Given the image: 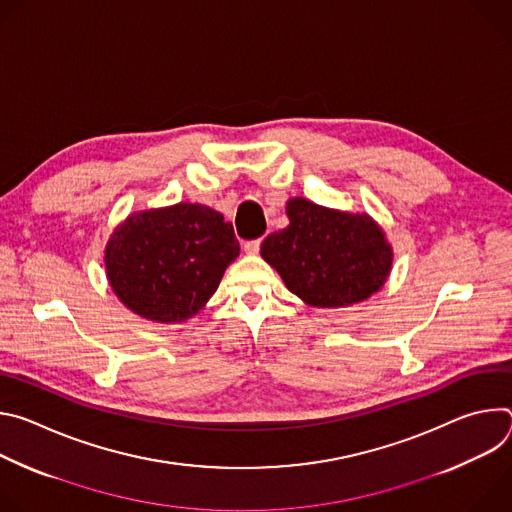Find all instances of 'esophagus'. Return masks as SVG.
<instances>
[{"label":"esophagus","mask_w":512,"mask_h":512,"mask_svg":"<svg viewBox=\"0 0 512 512\" xmlns=\"http://www.w3.org/2000/svg\"><path fill=\"white\" fill-rule=\"evenodd\" d=\"M243 249H245V253H247V255H257V253H259V249H261V239L247 241Z\"/></svg>","instance_id":"obj_1"}]
</instances>
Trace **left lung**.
Segmentation results:
<instances>
[{"label": "left lung", "mask_w": 512, "mask_h": 512, "mask_svg": "<svg viewBox=\"0 0 512 512\" xmlns=\"http://www.w3.org/2000/svg\"><path fill=\"white\" fill-rule=\"evenodd\" d=\"M289 225L267 235L261 257L285 287L314 308H344L379 291L393 265V249L369 214H352L291 198Z\"/></svg>", "instance_id": "obj_1"}]
</instances>
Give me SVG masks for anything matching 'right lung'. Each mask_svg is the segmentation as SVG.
Segmentation results:
<instances>
[{"label":"right lung","instance_id":"obj_1","mask_svg":"<svg viewBox=\"0 0 512 512\" xmlns=\"http://www.w3.org/2000/svg\"><path fill=\"white\" fill-rule=\"evenodd\" d=\"M239 257L233 225L204 204L129 214L105 247L107 279L137 316L176 324L198 314Z\"/></svg>","mask_w":512,"mask_h":512}]
</instances>
